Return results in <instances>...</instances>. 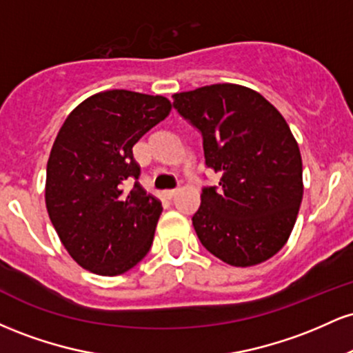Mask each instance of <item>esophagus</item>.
I'll list each match as a JSON object with an SVG mask.
<instances>
[{"label": "esophagus", "mask_w": 353, "mask_h": 353, "mask_svg": "<svg viewBox=\"0 0 353 353\" xmlns=\"http://www.w3.org/2000/svg\"><path fill=\"white\" fill-rule=\"evenodd\" d=\"M165 197H168V199H174V197L177 196V194H179V189H172V190H165Z\"/></svg>", "instance_id": "34e87169"}]
</instances>
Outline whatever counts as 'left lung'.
Instances as JSON below:
<instances>
[{
	"mask_svg": "<svg viewBox=\"0 0 353 353\" xmlns=\"http://www.w3.org/2000/svg\"><path fill=\"white\" fill-rule=\"evenodd\" d=\"M201 131L219 190L204 188L192 225L225 264L250 267L289 241L303 196L302 156L281 112L254 89L222 83L172 94Z\"/></svg>",
	"mask_w": 353,
	"mask_h": 353,
	"instance_id": "1",
	"label": "left lung"
}]
</instances>
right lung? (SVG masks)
I'll list each match as a JSON object with an SVG mask.
<instances>
[{"instance_id": "1", "label": "right lung", "mask_w": 353, "mask_h": 353, "mask_svg": "<svg viewBox=\"0 0 353 353\" xmlns=\"http://www.w3.org/2000/svg\"><path fill=\"white\" fill-rule=\"evenodd\" d=\"M164 96L111 89L89 96L61 125L46 168L48 216L76 264L121 275L149 252L163 204L145 192L132 145L171 112Z\"/></svg>"}]
</instances>
